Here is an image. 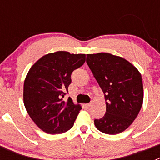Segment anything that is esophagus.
I'll return each mask as SVG.
<instances>
[{
    "label": "esophagus",
    "mask_w": 160,
    "mask_h": 160,
    "mask_svg": "<svg viewBox=\"0 0 160 160\" xmlns=\"http://www.w3.org/2000/svg\"><path fill=\"white\" fill-rule=\"evenodd\" d=\"M85 106H86V107H90V106H91V103H87V104H86V105H85Z\"/></svg>",
    "instance_id": "esophagus-1"
}]
</instances>
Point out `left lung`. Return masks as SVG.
<instances>
[{
  "instance_id": "left-lung-1",
  "label": "left lung",
  "mask_w": 160,
  "mask_h": 160,
  "mask_svg": "<svg viewBox=\"0 0 160 160\" xmlns=\"http://www.w3.org/2000/svg\"><path fill=\"white\" fill-rule=\"evenodd\" d=\"M87 63L104 93L106 114L94 119L96 128L116 135L131 125L143 101L142 77L128 61L108 53L87 54Z\"/></svg>"
}]
</instances>
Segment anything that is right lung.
Returning a JSON list of instances; mask_svg holds the SVG:
<instances>
[{
    "mask_svg": "<svg viewBox=\"0 0 160 160\" xmlns=\"http://www.w3.org/2000/svg\"><path fill=\"white\" fill-rule=\"evenodd\" d=\"M86 62V54L58 51L48 53L30 68L24 82V104L38 128L47 134H62L73 126L81 106L68 93L71 73Z\"/></svg>",
    "mask_w": 160,
    "mask_h": 160,
    "instance_id": "add662e5",
    "label": "right lung"
}]
</instances>
